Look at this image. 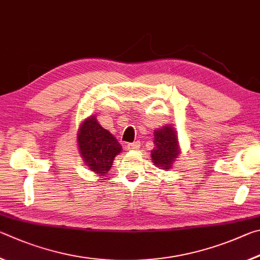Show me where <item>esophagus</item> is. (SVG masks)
Listing matches in <instances>:
<instances>
[{
    "label": "esophagus",
    "instance_id": "34e87169",
    "mask_svg": "<svg viewBox=\"0 0 260 260\" xmlns=\"http://www.w3.org/2000/svg\"><path fill=\"white\" fill-rule=\"evenodd\" d=\"M140 147V143L139 142H135V143H130L126 145V148L127 149H136V148H139Z\"/></svg>",
    "mask_w": 260,
    "mask_h": 260
}]
</instances>
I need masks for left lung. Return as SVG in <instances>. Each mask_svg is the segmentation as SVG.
Wrapping results in <instances>:
<instances>
[{"mask_svg":"<svg viewBox=\"0 0 260 260\" xmlns=\"http://www.w3.org/2000/svg\"><path fill=\"white\" fill-rule=\"evenodd\" d=\"M154 144L155 147L151 152L153 163L165 170L170 169L180 153L178 137L174 127L165 125L154 131Z\"/></svg>","mask_w":260,"mask_h":260,"instance_id":"1","label":"left lung"}]
</instances>
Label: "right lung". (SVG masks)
<instances>
[{"label": "right lung", "instance_id": "add662e5", "mask_svg": "<svg viewBox=\"0 0 260 260\" xmlns=\"http://www.w3.org/2000/svg\"><path fill=\"white\" fill-rule=\"evenodd\" d=\"M77 144L85 165L99 176L107 174L113 166L114 158L122 151L116 138L104 129L94 116L85 118L80 125Z\"/></svg>", "mask_w": 260, "mask_h": 260}]
</instances>
